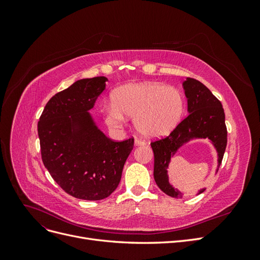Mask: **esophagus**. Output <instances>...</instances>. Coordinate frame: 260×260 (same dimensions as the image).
Listing matches in <instances>:
<instances>
[{"mask_svg":"<svg viewBox=\"0 0 260 260\" xmlns=\"http://www.w3.org/2000/svg\"><path fill=\"white\" fill-rule=\"evenodd\" d=\"M146 142L143 140H140V139H135V145L136 146H141V145H145Z\"/></svg>","mask_w":260,"mask_h":260,"instance_id":"obj_1","label":"esophagus"}]
</instances>
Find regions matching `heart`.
Here are the masks:
<instances>
[{"mask_svg": "<svg viewBox=\"0 0 260 260\" xmlns=\"http://www.w3.org/2000/svg\"><path fill=\"white\" fill-rule=\"evenodd\" d=\"M184 111V99L176 86L146 81L120 86L114 101L103 108L105 121L120 129L135 117L136 129L147 138L168 136L179 123Z\"/></svg>", "mask_w": 260, "mask_h": 260, "instance_id": "obj_1", "label": "heart"}]
</instances>
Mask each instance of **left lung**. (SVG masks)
I'll return each instance as SVG.
<instances>
[{
    "mask_svg": "<svg viewBox=\"0 0 260 260\" xmlns=\"http://www.w3.org/2000/svg\"><path fill=\"white\" fill-rule=\"evenodd\" d=\"M182 85L187 100L188 115L167 138L151 143L154 152L155 182L164 193L177 199H182L184 193L169 182L168 167L171 156H175L181 147L193 140L207 139L217 152V172L226 146L225 117L220 101L207 86L193 78H186ZM205 190L206 187L201 188L196 195Z\"/></svg>",
    "mask_w": 260,
    "mask_h": 260,
    "instance_id": "left-lung-1",
    "label": "left lung"
}]
</instances>
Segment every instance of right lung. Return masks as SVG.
I'll use <instances>...</instances> for the list:
<instances>
[{
  "mask_svg": "<svg viewBox=\"0 0 260 260\" xmlns=\"http://www.w3.org/2000/svg\"><path fill=\"white\" fill-rule=\"evenodd\" d=\"M106 77L74 82L46 103L38 122L42 161L62 190L76 199L100 201L121 179L133 139L114 142L89 111L106 89Z\"/></svg>",
  "mask_w": 260,
  "mask_h": 260,
  "instance_id": "1",
  "label": "right lung"
}]
</instances>
